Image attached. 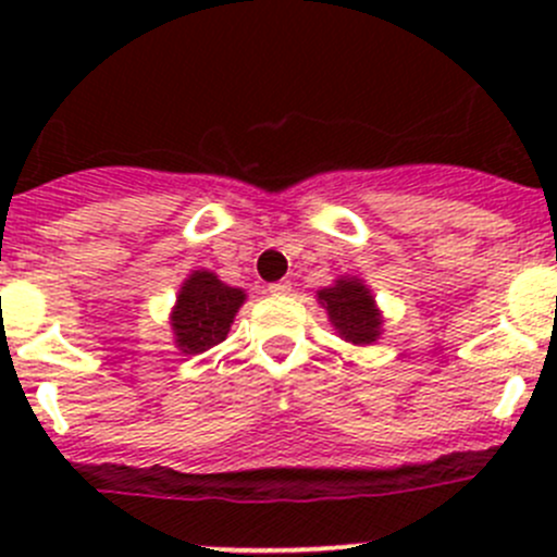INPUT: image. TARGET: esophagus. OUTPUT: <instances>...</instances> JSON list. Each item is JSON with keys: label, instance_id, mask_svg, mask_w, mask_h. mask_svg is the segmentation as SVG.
Listing matches in <instances>:
<instances>
[{"label": "esophagus", "instance_id": "1", "mask_svg": "<svg viewBox=\"0 0 557 557\" xmlns=\"http://www.w3.org/2000/svg\"><path fill=\"white\" fill-rule=\"evenodd\" d=\"M269 294H274V296L290 294V280H280V283H272V285H269Z\"/></svg>", "mask_w": 557, "mask_h": 557}]
</instances>
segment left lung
Masks as SVG:
<instances>
[{
	"mask_svg": "<svg viewBox=\"0 0 557 557\" xmlns=\"http://www.w3.org/2000/svg\"><path fill=\"white\" fill-rule=\"evenodd\" d=\"M318 301L345 342L372 345L383 334V318L374 296L358 277H339L331 288L318 290Z\"/></svg>",
	"mask_w": 557,
	"mask_h": 557,
	"instance_id": "obj_1",
	"label": "left lung"
}]
</instances>
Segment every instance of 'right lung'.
<instances>
[{"label":"right lung","mask_w":557,"mask_h":557,"mask_svg":"<svg viewBox=\"0 0 557 557\" xmlns=\"http://www.w3.org/2000/svg\"><path fill=\"white\" fill-rule=\"evenodd\" d=\"M243 305V288H232L212 272L188 274L170 318L174 345L188 352V356L221 345L228 336L234 314Z\"/></svg>","instance_id":"right-lung-1"}]
</instances>
